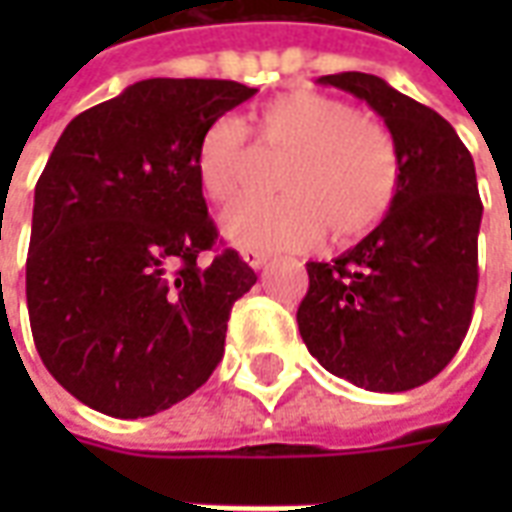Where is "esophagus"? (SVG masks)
<instances>
[{
    "instance_id": "34e87169",
    "label": "esophagus",
    "mask_w": 512,
    "mask_h": 512,
    "mask_svg": "<svg viewBox=\"0 0 512 512\" xmlns=\"http://www.w3.org/2000/svg\"><path fill=\"white\" fill-rule=\"evenodd\" d=\"M241 257H244V263H249L252 268H260L268 260V252L255 249V246H244V249H241Z\"/></svg>"
}]
</instances>
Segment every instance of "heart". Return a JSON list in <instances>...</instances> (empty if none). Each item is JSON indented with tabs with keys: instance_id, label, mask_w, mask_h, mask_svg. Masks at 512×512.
<instances>
[{
	"instance_id": "heart-1",
	"label": "heart",
	"mask_w": 512,
	"mask_h": 512,
	"mask_svg": "<svg viewBox=\"0 0 512 512\" xmlns=\"http://www.w3.org/2000/svg\"><path fill=\"white\" fill-rule=\"evenodd\" d=\"M257 139L288 150L279 167L285 194L241 200L222 216L224 235L255 249H307L329 227L337 241L370 233L384 219L400 186L392 134L373 115L354 112L332 95L299 90L268 101ZM246 126L222 115L197 145V183L211 202L233 200L246 169Z\"/></svg>"
}]
</instances>
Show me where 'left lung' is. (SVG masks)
Segmentation results:
<instances>
[{"instance_id": "1", "label": "left lung", "mask_w": 512, "mask_h": 512, "mask_svg": "<svg viewBox=\"0 0 512 512\" xmlns=\"http://www.w3.org/2000/svg\"><path fill=\"white\" fill-rule=\"evenodd\" d=\"M318 84L356 95L384 117L400 158L392 208L332 263H307L296 321L332 376L370 392H406L458 354L477 293L483 202L472 153L430 106L384 79L348 71Z\"/></svg>"}]
</instances>
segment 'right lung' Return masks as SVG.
<instances>
[{
    "label": "right lung",
    "mask_w": 512,
    "mask_h": 512,
    "mask_svg": "<svg viewBox=\"0 0 512 512\" xmlns=\"http://www.w3.org/2000/svg\"><path fill=\"white\" fill-rule=\"evenodd\" d=\"M257 90L145 79L73 117L35 186L29 326L43 365L101 414H158L224 356L233 304L257 274L224 249L197 183V145Z\"/></svg>",
    "instance_id": "1"
}]
</instances>
